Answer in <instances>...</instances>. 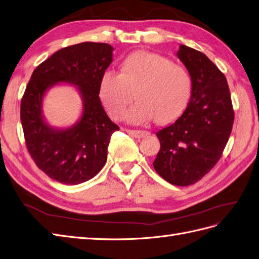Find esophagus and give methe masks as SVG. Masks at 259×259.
<instances>
[{
  "mask_svg": "<svg viewBox=\"0 0 259 259\" xmlns=\"http://www.w3.org/2000/svg\"><path fill=\"white\" fill-rule=\"evenodd\" d=\"M127 133L131 134L132 136L136 137V138H143V137H146L148 135V132L147 131H133V130H128Z\"/></svg>",
  "mask_w": 259,
  "mask_h": 259,
  "instance_id": "1",
  "label": "esophagus"
}]
</instances>
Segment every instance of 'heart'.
<instances>
[{"label":"heart","instance_id":"heart-1","mask_svg":"<svg viewBox=\"0 0 259 259\" xmlns=\"http://www.w3.org/2000/svg\"><path fill=\"white\" fill-rule=\"evenodd\" d=\"M192 92V80L187 69L172 64L167 57L136 52L121 62L119 73L105 71L100 80V98L109 115L121 118L125 112L130 123L142 124L153 117L157 124L178 118L187 108Z\"/></svg>","mask_w":259,"mask_h":259}]
</instances>
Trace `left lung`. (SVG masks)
I'll list each match as a JSON object with an SVG mask.
<instances>
[{"label":"left lung","instance_id":"left-lung-1","mask_svg":"<svg viewBox=\"0 0 259 259\" xmlns=\"http://www.w3.org/2000/svg\"><path fill=\"white\" fill-rule=\"evenodd\" d=\"M177 56L191 77V98L177 121L156 133L160 150L153 165L169 184L186 187L199 181L221 158L234 111L225 75L204 54L180 45Z\"/></svg>","mask_w":259,"mask_h":259}]
</instances>
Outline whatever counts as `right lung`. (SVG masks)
Segmentation results:
<instances>
[{
  "mask_svg": "<svg viewBox=\"0 0 259 259\" xmlns=\"http://www.w3.org/2000/svg\"><path fill=\"white\" fill-rule=\"evenodd\" d=\"M104 42H80L56 52L37 67L21 102L26 146L35 163L49 178L65 185L92 179L105 165L113 123L99 98L102 74L113 60ZM58 83L75 85L82 99V115L70 128L56 129L43 118L45 93Z\"/></svg>",
  "mask_w": 259,
  "mask_h": 259,
  "instance_id": "1",
  "label": "right lung"
}]
</instances>
